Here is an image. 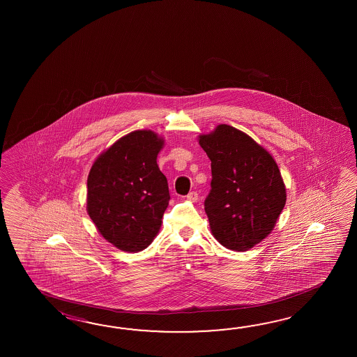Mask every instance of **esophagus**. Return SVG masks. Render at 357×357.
<instances>
[{"instance_id":"obj_1","label":"esophagus","mask_w":357,"mask_h":357,"mask_svg":"<svg viewBox=\"0 0 357 357\" xmlns=\"http://www.w3.org/2000/svg\"><path fill=\"white\" fill-rule=\"evenodd\" d=\"M188 200H190V202H192V203H195L197 200V191H191V192H189V195H188Z\"/></svg>"}]
</instances>
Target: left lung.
Returning <instances> with one entry per match:
<instances>
[{
  "label": "left lung",
  "mask_w": 357,
  "mask_h": 357,
  "mask_svg": "<svg viewBox=\"0 0 357 357\" xmlns=\"http://www.w3.org/2000/svg\"><path fill=\"white\" fill-rule=\"evenodd\" d=\"M212 162L205 213L226 249L250 250L273 231L286 204V186L273 155L241 130L220 123L197 137Z\"/></svg>",
  "instance_id": "1"
}]
</instances>
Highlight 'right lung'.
Returning <instances> with one entry per match:
<instances>
[{
	"label": "right lung",
	"instance_id": "add662e5",
	"mask_svg": "<svg viewBox=\"0 0 357 357\" xmlns=\"http://www.w3.org/2000/svg\"><path fill=\"white\" fill-rule=\"evenodd\" d=\"M163 146L157 132L135 130L100 153L89 171L86 212L120 250H144L160 232L169 202L167 178L157 165Z\"/></svg>",
	"mask_w": 357,
	"mask_h": 357
}]
</instances>
